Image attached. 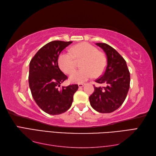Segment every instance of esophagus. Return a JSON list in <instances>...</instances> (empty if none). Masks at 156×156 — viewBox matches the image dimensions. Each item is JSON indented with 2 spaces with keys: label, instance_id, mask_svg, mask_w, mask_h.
I'll list each match as a JSON object with an SVG mask.
<instances>
[{
  "label": "esophagus",
  "instance_id": "34e87169",
  "mask_svg": "<svg viewBox=\"0 0 156 156\" xmlns=\"http://www.w3.org/2000/svg\"><path fill=\"white\" fill-rule=\"evenodd\" d=\"M84 86V84H82V83L78 84V87H79V88H82V87H83Z\"/></svg>",
  "mask_w": 156,
  "mask_h": 156
}]
</instances>
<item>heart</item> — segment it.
Masks as SVG:
<instances>
[{"mask_svg":"<svg viewBox=\"0 0 156 156\" xmlns=\"http://www.w3.org/2000/svg\"><path fill=\"white\" fill-rule=\"evenodd\" d=\"M82 59L80 67L69 76V80L75 83H80L88 80L93 75L98 76L103 72L106 66L104 55L98 52L97 48L88 43H81L70 49L69 52H62L59 55V67L66 74H69L76 68V59Z\"/></svg>","mask_w":156,"mask_h":156,"instance_id":"heart-1","label":"heart"}]
</instances>
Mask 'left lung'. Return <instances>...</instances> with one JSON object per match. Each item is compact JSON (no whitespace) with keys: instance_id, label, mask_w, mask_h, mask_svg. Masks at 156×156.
I'll return each instance as SVG.
<instances>
[{"instance_id":"1","label":"left lung","mask_w":156,"mask_h":156,"mask_svg":"<svg viewBox=\"0 0 156 156\" xmlns=\"http://www.w3.org/2000/svg\"><path fill=\"white\" fill-rule=\"evenodd\" d=\"M107 55V66L103 75L96 80L104 87H96L89 97L91 107L101 113L117 110L123 103L130 87V73L124 58L107 44L97 43Z\"/></svg>"}]
</instances>
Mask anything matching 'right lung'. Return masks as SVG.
Segmentation results:
<instances>
[{
  "mask_svg": "<svg viewBox=\"0 0 156 156\" xmlns=\"http://www.w3.org/2000/svg\"><path fill=\"white\" fill-rule=\"evenodd\" d=\"M72 41H53L39 49L29 64V84L32 97L41 110L59 115L70 108L78 84L58 87L68 78L59 68V54Z\"/></svg>",
  "mask_w": 156,
  "mask_h": 156,
  "instance_id": "1",
  "label": "right lung"
}]
</instances>
